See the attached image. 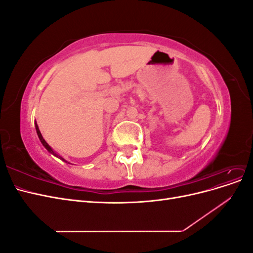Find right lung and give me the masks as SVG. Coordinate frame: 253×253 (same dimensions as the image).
Instances as JSON below:
<instances>
[{"mask_svg": "<svg viewBox=\"0 0 253 253\" xmlns=\"http://www.w3.org/2000/svg\"><path fill=\"white\" fill-rule=\"evenodd\" d=\"M35 126H36V131H37V134H38V137H39V139H40V141H41V143L43 144V147L45 148V149H46L49 153H50V154H52L53 156H56V157H58V158H60L61 160H62V162H65V163H67V164H70V163H68L67 162V160H65L62 156H60L59 154H57V153L55 152V151H53L51 148H50V145L46 142V141H45V139L43 138V136H42V134H41V132H40V129H39V126H38V125H37V122H35Z\"/></svg>", "mask_w": 253, "mask_h": 253, "instance_id": "obj_1", "label": "right lung"}]
</instances>
